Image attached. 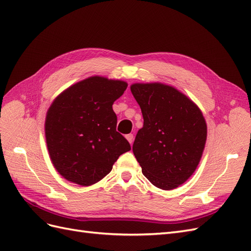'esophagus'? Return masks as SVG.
<instances>
[{
    "instance_id": "esophagus-1",
    "label": "esophagus",
    "mask_w": 251,
    "mask_h": 251,
    "mask_svg": "<svg viewBox=\"0 0 251 251\" xmlns=\"http://www.w3.org/2000/svg\"><path fill=\"white\" fill-rule=\"evenodd\" d=\"M126 138L127 139L128 142H130V143L132 144L133 141H134V135H133V134H127V135L126 136Z\"/></svg>"
}]
</instances>
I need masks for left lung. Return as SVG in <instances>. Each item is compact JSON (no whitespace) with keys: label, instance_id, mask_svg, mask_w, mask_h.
<instances>
[{"label":"left lung","instance_id":"obj_1","mask_svg":"<svg viewBox=\"0 0 251 251\" xmlns=\"http://www.w3.org/2000/svg\"><path fill=\"white\" fill-rule=\"evenodd\" d=\"M143 126L133 144L142 174L164 191L177 188L198 166L207 137L201 110L179 90L161 82L133 83Z\"/></svg>","mask_w":251,"mask_h":251}]
</instances>
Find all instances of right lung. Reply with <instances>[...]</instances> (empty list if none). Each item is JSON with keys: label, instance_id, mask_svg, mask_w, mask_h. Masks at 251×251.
Instances as JSON below:
<instances>
[{"label": "right lung", "instance_id": "right-lung-1", "mask_svg": "<svg viewBox=\"0 0 251 251\" xmlns=\"http://www.w3.org/2000/svg\"><path fill=\"white\" fill-rule=\"evenodd\" d=\"M126 87L123 80L91 76L63 91L51 103L45 136L51 162L66 180L93 185L131 150L116 131L117 116L112 108Z\"/></svg>", "mask_w": 251, "mask_h": 251}]
</instances>
